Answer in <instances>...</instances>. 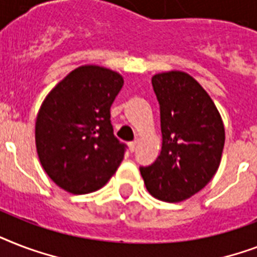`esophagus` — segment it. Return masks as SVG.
Returning a JSON list of instances; mask_svg holds the SVG:
<instances>
[{
  "label": "esophagus",
  "instance_id": "esophagus-1",
  "mask_svg": "<svg viewBox=\"0 0 257 257\" xmlns=\"http://www.w3.org/2000/svg\"><path fill=\"white\" fill-rule=\"evenodd\" d=\"M136 141H131V143H129L128 144V147H129V151H131V152H135V149H136Z\"/></svg>",
  "mask_w": 257,
  "mask_h": 257
}]
</instances>
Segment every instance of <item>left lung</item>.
<instances>
[{"label": "left lung", "instance_id": "obj_1", "mask_svg": "<svg viewBox=\"0 0 257 257\" xmlns=\"http://www.w3.org/2000/svg\"><path fill=\"white\" fill-rule=\"evenodd\" d=\"M160 104V156L140 172L153 197L180 203L201 191L219 169L225 131L205 89L185 72L152 77Z\"/></svg>", "mask_w": 257, "mask_h": 257}]
</instances>
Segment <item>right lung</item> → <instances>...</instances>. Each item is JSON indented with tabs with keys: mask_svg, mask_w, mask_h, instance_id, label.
Listing matches in <instances>:
<instances>
[{
	"mask_svg": "<svg viewBox=\"0 0 257 257\" xmlns=\"http://www.w3.org/2000/svg\"><path fill=\"white\" fill-rule=\"evenodd\" d=\"M122 85L114 70L82 65L42 101L34 132L37 155L46 175L64 191H97L120 167L125 145L113 135L110 105Z\"/></svg>",
	"mask_w": 257,
	"mask_h": 257,
	"instance_id": "obj_1",
	"label": "right lung"
}]
</instances>
